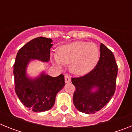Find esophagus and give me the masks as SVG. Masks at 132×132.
Wrapping results in <instances>:
<instances>
[{
	"instance_id": "34e87169",
	"label": "esophagus",
	"mask_w": 132,
	"mask_h": 132,
	"mask_svg": "<svg viewBox=\"0 0 132 132\" xmlns=\"http://www.w3.org/2000/svg\"><path fill=\"white\" fill-rule=\"evenodd\" d=\"M71 77L69 76L68 75H65V82H66V83H69V82H71Z\"/></svg>"
}]
</instances>
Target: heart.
I'll use <instances>...</instances> for the list:
<instances>
[{
	"label": "heart",
	"mask_w": 132,
	"mask_h": 132,
	"mask_svg": "<svg viewBox=\"0 0 132 132\" xmlns=\"http://www.w3.org/2000/svg\"><path fill=\"white\" fill-rule=\"evenodd\" d=\"M99 59V49L94 43L75 42L59 47L57 55L52 56L53 65L62 69L64 65H70L71 72L83 75L94 69Z\"/></svg>",
	"instance_id": "heart-1"
}]
</instances>
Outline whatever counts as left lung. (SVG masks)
<instances>
[{"mask_svg": "<svg viewBox=\"0 0 132 132\" xmlns=\"http://www.w3.org/2000/svg\"><path fill=\"white\" fill-rule=\"evenodd\" d=\"M100 52L101 57L94 69L85 76L71 79L76 88L73 97L74 105L85 114H94L102 109L116 90L118 65L114 55L102 44Z\"/></svg>", "mask_w": 132, "mask_h": 132, "instance_id": "8db88e82", "label": "left lung"}]
</instances>
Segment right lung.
<instances>
[{
  "label": "right lung",
  "instance_id": "obj_1",
  "mask_svg": "<svg viewBox=\"0 0 132 132\" xmlns=\"http://www.w3.org/2000/svg\"><path fill=\"white\" fill-rule=\"evenodd\" d=\"M52 42V39L44 37L31 39L19 50L14 65L15 92L21 102L36 112L52 109L56 95L65 86L63 75L53 77L42 72L34 79L27 75V67L31 60L50 61Z\"/></svg>",
  "mask_w": 132,
  "mask_h": 132
}]
</instances>
